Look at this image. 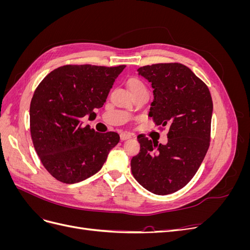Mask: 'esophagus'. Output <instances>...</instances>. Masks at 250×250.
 I'll use <instances>...</instances> for the list:
<instances>
[{
    "instance_id": "obj_1",
    "label": "esophagus",
    "mask_w": 250,
    "mask_h": 250,
    "mask_svg": "<svg viewBox=\"0 0 250 250\" xmlns=\"http://www.w3.org/2000/svg\"><path fill=\"white\" fill-rule=\"evenodd\" d=\"M120 138H121V140H122V141H125V140L130 139V138H131V134L123 132V133H121V134H120Z\"/></svg>"
}]
</instances>
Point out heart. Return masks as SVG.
Here are the masks:
<instances>
[{
	"instance_id": "heart-1",
	"label": "heart",
	"mask_w": 250,
	"mask_h": 250,
	"mask_svg": "<svg viewBox=\"0 0 250 250\" xmlns=\"http://www.w3.org/2000/svg\"><path fill=\"white\" fill-rule=\"evenodd\" d=\"M128 87H129L131 93L135 92V90L146 88L145 85H144V83L141 80L137 79V78H132V79L128 81Z\"/></svg>"
}]
</instances>
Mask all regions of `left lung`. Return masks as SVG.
<instances>
[{
    "mask_svg": "<svg viewBox=\"0 0 250 250\" xmlns=\"http://www.w3.org/2000/svg\"><path fill=\"white\" fill-rule=\"evenodd\" d=\"M138 72L153 88L149 117L169 132L166 145L138 138L141 149L131 172L149 192L172 194L193 178L207 154L213 101L206 83L181 63L145 65Z\"/></svg>",
    "mask_w": 250,
    "mask_h": 250,
    "instance_id": "8db88e82",
    "label": "left lung"
}]
</instances>
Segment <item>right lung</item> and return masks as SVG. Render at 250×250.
Returning a JSON list of instances; mask_svg holds the SVG:
<instances>
[{"label":"right lung","instance_id":"1","mask_svg":"<svg viewBox=\"0 0 250 250\" xmlns=\"http://www.w3.org/2000/svg\"><path fill=\"white\" fill-rule=\"evenodd\" d=\"M125 65H63L49 73L30 104V131L37 155L64 184L93 176L120 141L117 132L98 133L81 119L96 115Z\"/></svg>","mask_w":250,"mask_h":250}]
</instances>
